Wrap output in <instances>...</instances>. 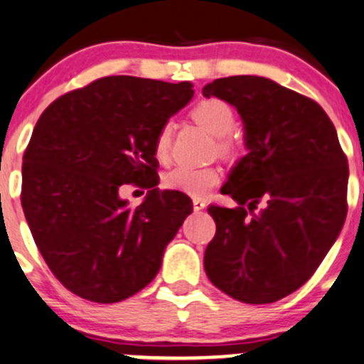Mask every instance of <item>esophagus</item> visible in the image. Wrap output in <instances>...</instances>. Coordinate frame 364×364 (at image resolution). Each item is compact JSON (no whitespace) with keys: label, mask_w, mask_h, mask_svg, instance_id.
I'll list each match as a JSON object with an SVG mask.
<instances>
[{"label":"esophagus","mask_w":364,"mask_h":364,"mask_svg":"<svg viewBox=\"0 0 364 364\" xmlns=\"http://www.w3.org/2000/svg\"><path fill=\"white\" fill-rule=\"evenodd\" d=\"M207 207V203H205L203 200H193V208L196 210V212H200V210H203Z\"/></svg>","instance_id":"esophagus-1"}]
</instances>
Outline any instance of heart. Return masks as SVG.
<instances>
[{
  "mask_svg": "<svg viewBox=\"0 0 364 364\" xmlns=\"http://www.w3.org/2000/svg\"><path fill=\"white\" fill-rule=\"evenodd\" d=\"M194 121L203 126L208 133L217 138V151L226 157H233L238 154V141L231 136L235 124H237V115L231 105L223 100H203L193 108L191 112ZM171 149V122H164L157 131L154 138V154L159 161H166ZM220 182V171L215 166H187L181 164L173 170L168 171L163 177V186L170 191L183 193L187 196L200 198L205 196L208 191H212Z\"/></svg>",
  "mask_w": 364,
  "mask_h": 364,
  "instance_id": "heart-1",
  "label": "heart"
}]
</instances>
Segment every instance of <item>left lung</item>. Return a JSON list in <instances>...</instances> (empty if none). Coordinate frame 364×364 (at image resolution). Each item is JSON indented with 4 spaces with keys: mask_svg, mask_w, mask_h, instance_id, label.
I'll return each instance as SVG.
<instances>
[{
    "mask_svg": "<svg viewBox=\"0 0 364 364\" xmlns=\"http://www.w3.org/2000/svg\"><path fill=\"white\" fill-rule=\"evenodd\" d=\"M203 96L237 108L249 149L220 189L238 207H208L217 231L205 272L238 301L273 303L299 289L338 238L347 217V157L321 105L269 78H217Z\"/></svg>",
    "mask_w": 364,
    "mask_h": 364,
    "instance_id": "1",
    "label": "left lung"
}]
</instances>
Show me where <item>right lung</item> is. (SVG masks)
Listing matches in <instances>:
<instances>
[{"label": "right lung", "mask_w": 364, "mask_h": 364, "mask_svg": "<svg viewBox=\"0 0 364 364\" xmlns=\"http://www.w3.org/2000/svg\"><path fill=\"white\" fill-rule=\"evenodd\" d=\"M193 95L191 82L117 75L40 115L22 157L21 203L45 263L73 294L117 303L159 272L193 201L156 187L154 138ZM122 183L151 191L133 209L118 196Z\"/></svg>", "instance_id": "obj_1"}]
</instances>
